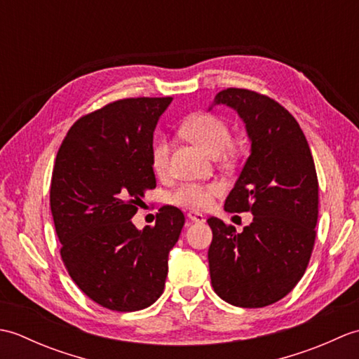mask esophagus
<instances>
[{
  "label": "esophagus",
  "instance_id": "esophagus-1",
  "mask_svg": "<svg viewBox=\"0 0 359 359\" xmlns=\"http://www.w3.org/2000/svg\"><path fill=\"white\" fill-rule=\"evenodd\" d=\"M188 219L191 220V222H196V224H203L205 222V216L201 215V212H196V211H189Z\"/></svg>",
  "mask_w": 359,
  "mask_h": 359
}]
</instances>
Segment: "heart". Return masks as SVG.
Here are the masks:
<instances>
[{"mask_svg":"<svg viewBox=\"0 0 359 359\" xmlns=\"http://www.w3.org/2000/svg\"><path fill=\"white\" fill-rule=\"evenodd\" d=\"M180 131L188 140L207 151L211 156H219L226 149L231 140V133L226 121L216 114L199 112L188 117L180 126ZM151 166L156 174H165L170 166V143L158 139L151 148ZM222 191L217 184H182L170 196V202L182 208L201 211L208 208L212 199Z\"/></svg>","mask_w":359,"mask_h":359,"instance_id":"obj_1","label":"heart"}]
</instances>
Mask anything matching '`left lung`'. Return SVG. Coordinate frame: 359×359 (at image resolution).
<instances>
[{
    "mask_svg": "<svg viewBox=\"0 0 359 359\" xmlns=\"http://www.w3.org/2000/svg\"><path fill=\"white\" fill-rule=\"evenodd\" d=\"M215 104L238 111L251 154L225 201V211H251L253 222L236 233L217 217L208 250L211 285L243 309L265 307L287 296L306 273L318 222V175L306 135L273 98L250 89L220 90Z\"/></svg>",
    "mask_w": 359,
    "mask_h": 359,
    "instance_id": "left-lung-1",
    "label": "left lung"
}]
</instances>
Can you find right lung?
<instances>
[{"label": "right lung", "mask_w": 359, "mask_h": 359, "mask_svg": "<svg viewBox=\"0 0 359 359\" xmlns=\"http://www.w3.org/2000/svg\"><path fill=\"white\" fill-rule=\"evenodd\" d=\"M171 97L123 98L79 118L57 152L50 211L60 255L75 284L98 306L137 311L163 293L168 255L185 216L166 205L156 225L131 217L156 188L152 134Z\"/></svg>", "instance_id": "add662e5"}]
</instances>
